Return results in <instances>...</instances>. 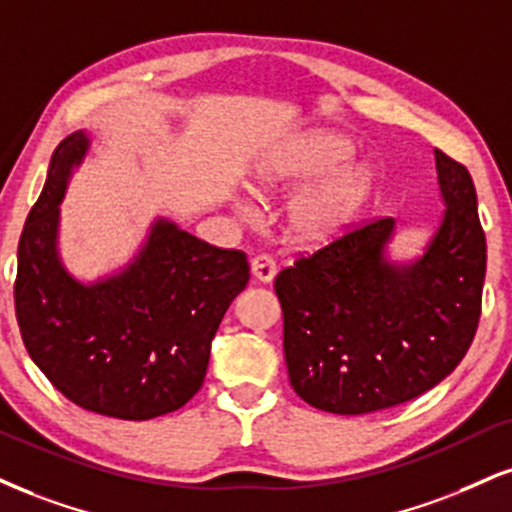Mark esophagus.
Instances as JSON below:
<instances>
[{
    "label": "esophagus",
    "mask_w": 512,
    "mask_h": 512,
    "mask_svg": "<svg viewBox=\"0 0 512 512\" xmlns=\"http://www.w3.org/2000/svg\"><path fill=\"white\" fill-rule=\"evenodd\" d=\"M250 269H252V276H255L257 281H264V283L272 281L276 276V262H274V257H269V255H257L255 260H252Z\"/></svg>",
    "instance_id": "obj_1"
}]
</instances>
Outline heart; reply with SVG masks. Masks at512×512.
I'll list each match as a JSON object with an SVG mask.
<instances>
[{
	"mask_svg": "<svg viewBox=\"0 0 512 512\" xmlns=\"http://www.w3.org/2000/svg\"><path fill=\"white\" fill-rule=\"evenodd\" d=\"M350 157V145L331 133H315L303 143L264 162L252 176L260 195L288 193L322 176ZM372 174L365 166H343L300 190L286 207V231L300 245H319L336 238L365 205Z\"/></svg>",
	"mask_w": 512,
	"mask_h": 512,
	"instance_id": "b5f03b06",
	"label": "heart"
}]
</instances>
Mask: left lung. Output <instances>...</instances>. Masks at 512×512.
<instances>
[{
	"label": "left lung",
	"instance_id": "8db88e82",
	"mask_svg": "<svg viewBox=\"0 0 512 512\" xmlns=\"http://www.w3.org/2000/svg\"><path fill=\"white\" fill-rule=\"evenodd\" d=\"M434 155L446 214L420 260H386L393 219L384 217L276 276L288 379L312 408L365 415L422 396L477 334L486 274L477 193L465 164Z\"/></svg>",
	"mask_w": 512,
	"mask_h": 512
}]
</instances>
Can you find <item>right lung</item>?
Masks as SVG:
<instances>
[{
    "label": "right lung",
    "instance_id": "add662e5",
    "mask_svg": "<svg viewBox=\"0 0 512 512\" xmlns=\"http://www.w3.org/2000/svg\"><path fill=\"white\" fill-rule=\"evenodd\" d=\"M88 135L52 155L47 183L18 240L16 319L28 355L78 408L152 420L200 391L212 338L250 279L245 252L224 250L159 219L121 274L80 283L57 255L59 202Z\"/></svg>",
    "mask_w": 512,
    "mask_h": 512
}]
</instances>
